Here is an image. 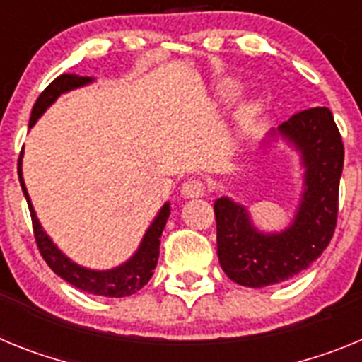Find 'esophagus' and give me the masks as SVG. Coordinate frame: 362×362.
Here are the masks:
<instances>
[{"instance_id": "obj_1", "label": "esophagus", "mask_w": 362, "mask_h": 362, "mask_svg": "<svg viewBox=\"0 0 362 362\" xmlns=\"http://www.w3.org/2000/svg\"><path fill=\"white\" fill-rule=\"evenodd\" d=\"M204 191H206V184L199 180V178H189L180 187V193L184 199H199V197L204 194Z\"/></svg>"}]
</instances>
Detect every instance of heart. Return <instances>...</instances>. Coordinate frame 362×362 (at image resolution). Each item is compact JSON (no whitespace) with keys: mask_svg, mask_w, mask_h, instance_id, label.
Instances as JSON below:
<instances>
[{"mask_svg":"<svg viewBox=\"0 0 362 362\" xmlns=\"http://www.w3.org/2000/svg\"><path fill=\"white\" fill-rule=\"evenodd\" d=\"M244 94V83L237 78H228L216 87V98L220 103L229 105V103L237 102ZM262 112V103L259 100H253V102H247L238 109L237 115V129L240 134H247L255 129L257 122H259V116Z\"/></svg>","mask_w":362,"mask_h":362,"instance_id":"obj_1","label":"heart"}]
</instances>
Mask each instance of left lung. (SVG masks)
Segmentation results:
<instances>
[{"instance_id": "left-lung-1", "label": "left lung", "mask_w": 362, "mask_h": 362, "mask_svg": "<svg viewBox=\"0 0 362 362\" xmlns=\"http://www.w3.org/2000/svg\"><path fill=\"white\" fill-rule=\"evenodd\" d=\"M279 140L297 151L303 168V191L288 228L262 231L246 206L229 197L215 200L218 262L246 288L279 284L306 269L328 247L337 222L344 147L332 111L313 107L297 112L269 131L260 149Z\"/></svg>"}]
</instances>
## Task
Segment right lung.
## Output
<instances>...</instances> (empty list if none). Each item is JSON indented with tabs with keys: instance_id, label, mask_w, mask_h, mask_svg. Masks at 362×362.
<instances>
[{
	"instance_id": "right-lung-1",
	"label": "right lung",
	"mask_w": 362,
	"mask_h": 362,
	"mask_svg": "<svg viewBox=\"0 0 362 362\" xmlns=\"http://www.w3.org/2000/svg\"><path fill=\"white\" fill-rule=\"evenodd\" d=\"M93 81L94 78L78 76V74H62V76L56 78V80L40 94V98L34 103L33 112H30L29 127H34V124L42 118L43 112H45L62 94L89 86ZM21 158H23V153H21L20 156V163H18V175H20L21 191H23L27 204H29L36 244L37 247H40V253H42V257L45 259V262L49 264V268L52 269L56 275L62 276L64 281H67L69 284L78 288V290L87 291V293L93 295H100V297L122 298L136 293L138 290H142L144 286L149 282L151 276H153V269L156 268V262H158L160 237H162L165 222H168L169 215H171V204L165 202L160 207L158 215L153 218L151 226L147 228L146 235L142 237V242H140L138 250L134 251L133 255L129 257L125 262H122L120 266H116V268L111 269L86 268V266H80V264H76L74 260L69 259L64 251L59 250L54 242H52V238L47 235L43 226L40 224V220H37L36 211H34L33 207V202H30L29 191H27V185H25L23 180V169H21L23 160Z\"/></svg>"
}]
</instances>
